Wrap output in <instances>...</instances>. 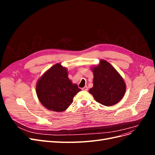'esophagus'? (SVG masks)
<instances>
[{
	"label": "esophagus",
	"instance_id": "1",
	"mask_svg": "<svg viewBox=\"0 0 155 155\" xmlns=\"http://www.w3.org/2000/svg\"><path fill=\"white\" fill-rule=\"evenodd\" d=\"M82 90H83V91H87V90H88V87H87V86H85V87L82 88Z\"/></svg>",
	"mask_w": 155,
	"mask_h": 155
}]
</instances>
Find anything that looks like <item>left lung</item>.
I'll return each instance as SVG.
<instances>
[{
	"instance_id": "8db88e82",
	"label": "left lung",
	"mask_w": 155,
	"mask_h": 155,
	"mask_svg": "<svg viewBox=\"0 0 155 155\" xmlns=\"http://www.w3.org/2000/svg\"><path fill=\"white\" fill-rule=\"evenodd\" d=\"M93 87L89 93L95 100L105 106L118 103L124 96L126 86L123 78L112 65L105 60L92 68Z\"/></svg>"
}]
</instances>
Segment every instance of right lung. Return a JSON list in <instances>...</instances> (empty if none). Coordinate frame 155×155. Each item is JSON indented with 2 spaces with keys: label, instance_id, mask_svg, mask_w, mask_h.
I'll list each match as a JSON object with an SVG mask.
<instances>
[{
  "label": "right lung",
  "instance_id": "1",
  "mask_svg": "<svg viewBox=\"0 0 155 155\" xmlns=\"http://www.w3.org/2000/svg\"><path fill=\"white\" fill-rule=\"evenodd\" d=\"M81 91L68 78L67 69L60 63L54 64L37 81L36 93L46 109L63 112L73 102V98Z\"/></svg>",
  "mask_w": 155,
  "mask_h": 155
}]
</instances>
